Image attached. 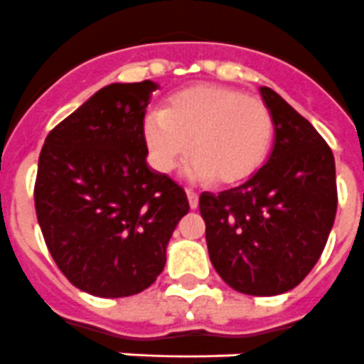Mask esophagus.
Returning <instances> with one entry per match:
<instances>
[{"instance_id":"34e87169","label":"esophagus","mask_w":364,"mask_h":364,"mask_svg":"<svg viewBox=\"0 0 364 364\" xmlns=\"http://www.w3.org/2000/svg\"><path fill=\"white\" fill-rule=\"evenodd\" d=\"M187 198H188V203H191V209H196L198 201H200V196H198V192H194V191H191V188H188V191H187Z\"/></svg>"}]
</instances>
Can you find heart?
<instances>
[{"label": "heart", "instance_id": "b5f03b06", "mask_svg": "<svg viewBox=\"0 0 364 364\" xmlns=\"http://www.w3.org/2000/svg\"><path fill=\"white\" fill-rule=\"evenodd\" d=\"M142 139L149 161L170 173L192 149L191 173L237 185L257 172L270 151L274 118L267 103L233 87L200 83L146 112Z\"/></svg>", "mask_w": 364, "mask_h": 364}]
</instances>
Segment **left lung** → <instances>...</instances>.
Returning <instances> with one entry per match:
<instances>
[{
	"label": "left lung",
	"instance_id": "8db88e82",
	"mask_svg": "<svg viewBox=\"0 0 364 364\" xmlns=\"http://www.w3.org/2000/svg\"><path fill=\"white\" fill-rule=\"evenodd\" d=\"M276 142L240 187L201 192L209 257L231 289L276 296L300 285L328 242L337 215L335 159L326 140L272 88L261 87Z\"/></svg>",
	"mask_w": 364,
	"mask_h": 364
}]
</instances>
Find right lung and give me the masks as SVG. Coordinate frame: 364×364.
Returning <instances> with one entry per match:
<instances>
[{"label":"right lung","instance_id":"add662e5","mask_svg":"<svg viewBox=\"0 0 364 364\" xmlns=\"http://www.w3.org/2000/svg\"><path fill=\"white\" fill-rule=\"evenodd\" d=\"M159 85L112 83L46 136L35 183L46 246L73 287L100 298L148 289L187 215V194L146 163L142 120Z\"/></svg>","mask_w":364,"mask_h":364}]
</instances>
